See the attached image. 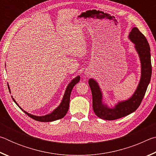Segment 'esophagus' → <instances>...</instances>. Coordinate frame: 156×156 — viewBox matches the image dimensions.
Here are the masks:
<instances>
[{"mask_svg":"<svg viewBox=\"0 0 156 156\" xmlns=\"http://www.w3.org/2000/svg\"><path fill=\"white\" fill-rule=\"evenodd\" d=\"M84 74H85L88 77V76H89V75H90V71L89 70L85 71V72H84Z\"/></svg>","mask_w":156,"mask_h":156,"instance_id":"esophagus-1","label":"esophagus"}]
</instances>
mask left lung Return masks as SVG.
I'll return each mask as SVG.
<instances>
[{
	"instance_id": "obj_1",
	"label": "left lung",
	"mask_w": 156,
	"mask_h": 156,
	"mask_svg": "<svg viewBox=\"0 0 156 156\" xmlns=\"http://www.w3.org/2000/svg\"><path fill=\"white\" fill-rule=\"evenodd\" d=\"M128 38L134 44V47L140 61V79L135 92L129 98L118 102L117 104L112 107H109L103 102L102 92L98 82L94 78L89 79V84L93 98L94 112L101 119L116 120L135 112L140 105L151 80L152 73L151 50L147 38L137 27L132 29Z\"/></svg>"
}]
</instances>
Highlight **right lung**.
Instances as JSON below:
<instances>
[{
  "label": "right lung",
  "mask_w": 156,
  "mask_h": 156,
  "mask_svg": "<svg viewBox=\"0 0 156 156\" xmlns=\"http://www.w3.org/2000/svg\"><path fill=\"white\" fill-rule=\"evenodd\" d=\"M80 76H76L73 80L70 82L68 84V85L66 88V90L65 91L64 96H63L62 100L61 102H60V105L56 107L51 113H49V114H47L45 115H42V116H38V115H34L31 114V113H28L25 111L23 110L22 108H21L18 104L16 102V101L14 100L13 96H12L13 100H14L16 104L18 105V107L20 108V109L23 111V112H25L26 114L28 116H30V118H33L34 120L39 121V122H53V121L61 119L64 116L67 114V113L69 110V100H70V95L72 93V91L76 84H77L79 81H80ZM7 86H8V89L10 93H11V90H10L9 84H7Z\"/></svg>",
  "instance_id": "obj_1"
}]
</instances>
